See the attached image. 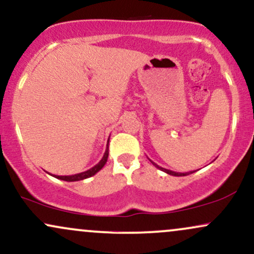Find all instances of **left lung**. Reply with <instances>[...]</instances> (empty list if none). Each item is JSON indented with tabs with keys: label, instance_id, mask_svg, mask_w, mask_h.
<instances>
[{
	"label": "left lung",
	"instance_id": "8db88e82",
	"mask_svg": "<svg viewBox=\"0 0 254 254\" xmlns=\"http://www.w3.org/2000/svg\"><path fill=\"white\" fill-rule=\"evenodd\" d=\"M150 161H151V159H150ZM151 163H152L153 165H155L156 168H158L159 170H162V172H164V173L169 174V175H173V176H186V175H190V174H192V173H194V172H195V170H193V172H187V173H176V172H173V170L165 169V168L159 167L158 164H156L155 162H152V161H151Z\"/></svg>",
	"mask_w": 254,
	"mask_h": 254
}]
</instances>
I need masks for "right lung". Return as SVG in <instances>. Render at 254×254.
<instances>
[{
  "mask_svg": "<svg viewBox=\"0 0 254 254\" xmlns=\"http://www.w3.org/2000/svg\"><path fill=\"white\" fill-rule=\"evenodd\" d=\"M109 142V141H108ZM108 156H109V146L107 145V149H105V152L103 155V158L97 163L95 167H92L91 169L86 170V172H82L79 174H74V175H65V176H60V175H54L56 179H60V180H64V181H68V182H73V181H80V180H85V179L91 178L95 174H97L102 168L104 167V164L107 163L108 161Z\"/></svg>",
  "mask_w": 254,
  "mask_h": 254,
  "instance_id": "obj_1",
  "label": "right lung"
}]
</instances>
